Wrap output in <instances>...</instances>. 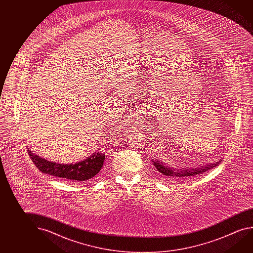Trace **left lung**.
I'll use <instances>...</instances> for the list:
<instances>
[{
	"label": "left lung",
	"mask_w": 253,
	"mask_h": 253,
	"mask_svg": "<svg viewBox=\"0 0 253 253\" xmlns=\"http://www.w3.org/2000/svg\"><path fill=\"white\" fill-rule=\"evenodd\" d=\"M220 161H217L214 163L207 164L206 166H200L199 168H194V169H177L174 168L167 166L165 163H163L159 160H154V159L152 160V162L154 167L155 173L159 175L163 176L167 179H177V180L182 179H182L191 178L196 175L204 174L208 170L218 166L220 163Z\"/></svg>",
	"instance_id": "8db88e82"
}]
</instances>
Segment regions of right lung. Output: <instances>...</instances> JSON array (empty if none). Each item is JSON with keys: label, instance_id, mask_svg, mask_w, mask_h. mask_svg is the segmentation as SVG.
<instances>
[{"label": "right lung", "instance_id": "right-lung-1", "mask_svg": "<svg viewBox=\"0 0 253 253\" xmlns=\"http://www.w3.org/2000/svg\"><path fill=\"white\" fill-rule=\"evenodd\" d=\"M31 160L38 169L42 171L43 174H47L60 178L69 179L72 181H86L94 177L103 166L105 154L93 153L91 156L87 158L84 161L78 162L76 164H59L48 162L43 158L39 157L34 153H31L29 149Z\"/></svg>", "mask_w": 253, "mask_h": 253}]
</instances>
